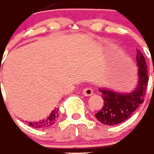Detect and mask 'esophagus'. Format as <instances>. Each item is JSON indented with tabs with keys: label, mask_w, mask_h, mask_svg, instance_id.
Here are the masks:
<instances>
[{
	"label": "esophagus",
	"mask_w": 154,
	"mask_h": 154,
	"mask_svg": "<svg viewBox=\"0 0 154 154\" xmlns=\"http://www.w3.org/2000/svg\"><path fill=\"white\" fill-rule=\"evenodd\" d=\"M92 94H93V91H92V89L89 88V87H87V88L83 89V94L85 95V96H91Z\"/></svg>",
	"instance_id": "obj_1"
}]
</instances>
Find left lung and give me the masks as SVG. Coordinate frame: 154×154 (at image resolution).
Masks as SVG:
<instances>
[{"label": "left lung", "mask_w": 154, "mask_h": 154, "mask_svg": "<svg viewBox=\"0 0 154 154\" xmlns=\"http://www.w3.org/2000/svg\"><path fill=\"white\" fill-rule=\"evenodd\" d=\"M138 85L130 94H119L110 90L98 89L104 100L103 108L95 114L98 121L104 125L114 126L126 121L144 102L148 87L149 75L146 59L137 49Z\"/></svg>", "instance_id": "8db88e82"}]
</instances>
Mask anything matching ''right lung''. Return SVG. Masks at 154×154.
I'll use <instances>...</instances> for the list:
<instances>
[{"instance_id":"right-lung-1","label":"right lung","mask_w":154,"mask_h":154,"mask_svg":"<svg viewBox=\"0 0 154 154\" xmlns=\"http://www.w3.org/2000/svg\"><path fill=\"white\" fill-rule=\"evenodd\" d=\"M58 111H59V110L56 109V110L51 112V114L45 119H43V120L39 122H28V125L32 127L35 128V129H44V128L52 126L56 122V119L58 118V115H59Z\"/></svg>"}]
</instances>
